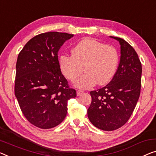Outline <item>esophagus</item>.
<instances>
[{
	"instance_id": "34e87169",
	"label": "esophagus",
	"mask_w": 156,
	"mask_h": 156,
	"mask_svg": "<svg viewBox=\"0 0 156 156\" xmlns=\"http://www.w3.org/2000/svg\"><path fill=\"white\" fill-rule=\"evenodd\" d=\"M83 92H83V90H78V91H77V95H78V96H80V95L83 94Z\"/></svg>"
}]
</instances>
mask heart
<instances>
[{"instance_id":"obj_1","label":"heart","mask_w":156,"mask_h":156,"mask_svg":"<svg viewBox=\"0 0 156 156\" xmlns=\"http://www.w3.org/2000/svg\"><path fill=\"white\" fill-rule=\"evenodd\" d=\"M72 56L63 55L59 58L62 73L71 82H77L83 89L107 84L114 76L118 64V52L111 45L92 38H85L71 50Z\"/></svg>"}]
</instances>
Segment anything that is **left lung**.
<instances>
[{"label":"left lung","instance_id":"obj_1","mask_svg":"<svg viewBox=\"0 0 156 156\" xmlns=\"http://www.w3.org/2000/svg\"><path fill=\"white\" fill-rule=\"evenodd\" d=\"M120 59L112 80L101 89L90 92L92 102L87 110L93 125L104 131L123 126L133 113L140 96L141 63L137 53L120 38Z\"/></svg>","mask_w":156,"mask_h":156}]
</instances>
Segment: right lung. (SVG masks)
Returning <instances> with one entry per match:
<instances>
[{
  "instance_id": "add662e5",
  "label": "right lung",
  "mask_w": 156,
  "mask_h": 156,
  "mask_svg": "<svg viewBox=\"0 0 156 156\" xmlns=\"http://www.w3.org/2000/svg\"><path fill=\"white\" fill-rule=\"evenodd\" d=\"M73 34L50 31L37 35L19 53L15 94L28 121L41 129L59 125L67 102L76 97L62 73L58 52Z\"/></svg>"
}]
</instances>
